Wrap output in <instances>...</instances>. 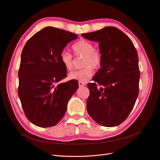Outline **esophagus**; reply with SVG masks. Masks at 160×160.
I'll list each match as a JSON object with an SVG mask.
<instances>
[{
	"instance_id": "1",
	"label": "esophagus",
	"mask_w": 160,
	"mask_h": 160,
	"mask_svg": "<svg viewBox=\"0 0 160 160\" xmlns=\"http://www.w3.org/2000/svg\"><path fill=\"white\" fill-rule=\"evenodd\" d=\"M86 83L85 82H82V81H79V85L80 86V87H83V86H85V85H86Z\"/></svg>"
}]
</instances>
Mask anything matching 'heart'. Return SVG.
Wrapping results in <instances>:
<instances>
[{"label":"heart","instance_id":"b5f03b06","mask_svg":"<svg viewBox=\"0 0 160 160\" xmlns=\"http://www.w3.org/2000/svg\"><path fill=\"white\" fill-rule=\"evenodd\" d=\"M71 50L75 57L83 56L82 65L84 67L69 72V78L82 82L87 81L93 73V67L96 69L101 66L102 55L99 51L95 49L93 43L86 40H81L75 42L71 47ZM60 59L62 65L67 70L72 69L73 57L71 54L62 51L61 53Z\"/></svg>","mask_w":160,"mask_h":160}]
</instances>
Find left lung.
<instances>
[{
    "mask_svg": "<svg viewBox=\"0 0 160 160\" xmlns=\"http://www.w3.org/2000/svg\"><path fill=\"white\" fill-rule=\"evenodd\" d=\"M99 42L101 69L88 88L87 109L90 117L105 127L117 126L127 119L139 93L138 55L129 37L114 27L81 35ZM97 84L102 87L99 88Z\"/></svg>",
    "mask_w": 160,
    "mask_h": 160,
    "instance_id": "8db88e82",
    "label": "left lung"
}]
</instances>
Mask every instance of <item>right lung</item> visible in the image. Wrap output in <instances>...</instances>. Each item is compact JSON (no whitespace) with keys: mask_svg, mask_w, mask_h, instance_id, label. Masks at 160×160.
Masks as SVG:
<instances>
[{"mask_svg":"<svg viewBox=\"0 0 160 160\" xmlns=\"http://www.w3.org/2000/svg\"><path fill=\"white\" fill-rule=\"evenodd\" d=\"M77 37L72 32L47 27L31 37L23 48L18 95L27 118L37 126L49 128L59 123L79 88L77 80L59 83L67 73L61 53Z\"/></svg>","mask_w":160,"mask_h":160,"instance_id":"add662e5","label":"right lung"}]
</instances>
